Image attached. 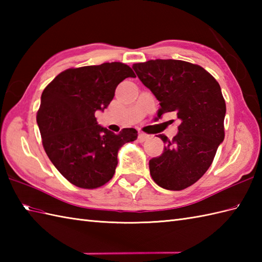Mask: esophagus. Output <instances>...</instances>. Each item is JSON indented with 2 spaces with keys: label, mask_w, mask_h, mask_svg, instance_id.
Returning a JSON list of instances; mask_svg holds the SVG:
<instances>
[{
  "label": "esophagus",
  "mask_w": 262,
  "mask_h": 262,
  "mask_svg": "<svg viewBox=\"0 0 262 262\" xmlns=\"http://www.w3.org/2000/svg\"><path fill=\"white\" fill-rule=\"evenodd\" d=\"M148 138H149V136H148V135H146V134H143V133H141V134L138 135V141H140L141 143L147 141Z\"/></svg>",
  "instance_id": "34e87169"
}]
</instances>
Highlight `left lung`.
Returning <instances> with one entry per match:
<instances>
[{
  "label": "left lung",
  "mask_w": 262,
  "mask_h": 262,
  "mask_svg": "<svg viewBox=\"0 0 262 262\" xmlns=\"http://www.w3.org/2000/svg\"><path fill=\"white\" fill-rule=\"evenodd\" d=\"M138 79L155 96L159 115L174 111L181 124L163 153L149 160L154 182L168 190L193 185L208 170L224 141L225 100L221 86L202 66L178 59H155L133 65Z\"/></svg>",
  "instance_id": "8db88e82"
}]
</instances>
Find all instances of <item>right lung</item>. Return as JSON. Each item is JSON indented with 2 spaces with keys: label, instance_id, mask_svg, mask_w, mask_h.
Returning a JSON list of instances; mask_svg holds the SVG:
<instances>
[{
  "label": "right lung",
  "instance_id": "add662e5",
  "mask_svg": "<svg viewBox=\"0 0 262 262\" xmlns=\"http://www.w3.org/2000/svg\"><path fill=\"white\" fill-rule=\"evenodd\" d=\"M135 77L119 62L69 69L42 91L37 124L42 145L59 173L74 186L94 189L115 174L119 148L137 138L134 128L119 134L98 125L94 114L114 99L117 85Z\"/></svg>",
  "mask_w": 262,
  "mask_h": 262
}]
</instances>
